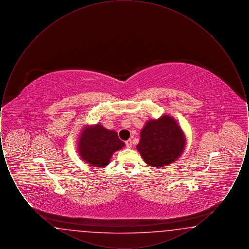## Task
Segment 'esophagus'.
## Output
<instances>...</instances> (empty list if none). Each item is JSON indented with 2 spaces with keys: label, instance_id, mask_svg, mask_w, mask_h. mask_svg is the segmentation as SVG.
Listing matches in <instances>:
<instances>
[{
  "label": "esophagus",
  "instance_id": "1",
  "mask_svg": "<svg viewBox=\"0 0 249 249\" xmlns=\"http://www.w3.org/2000/svg\"><path fill=\"white\" fill-rule=\"evenodd\" d=\"M125 142H126V146H127L128 148H130V147H131V145H132V142H131V140H130V139L127 140Z\"/></svg>",
  "mask_w": 249,
  "mask_h": 249
}]
</instances>
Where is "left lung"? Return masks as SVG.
<instances>
[{
  "mask_svg": "<svg viewBox=\"0 0 249 249\" xmlns=\"http://www.w3.org/2000/svg\"><path fill=\"white\" fill-rule=\"evenodd\" d=\"M136 148L148 165L163 167L175 162L186 145V138L172 117L148 120L140 133Z\"/></svg>",
  "mask_w": 249,
  "mask_h": 249,
  "instance_id": "obj_1",
  "label": "left lung"
}]
</instances>
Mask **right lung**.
I'll return each mask as SVG.
<instances>
[{"instance_id": "1", "label": "right lung", "mask_w": 249, "mask_h": 249, "mask_svg": "<svg viewBox=\"0 0 249 249\" xmlns=\"http://www.w3.org/2000/svg\"><path fill=\"white\" fill-rule=\"evenodd\" d=\"M125 145L114 130H109L101 124L87 126L81 131L78 140V152L90 166L106 167L109 164L114 152Z\"/></svg>"}]
</instances>
